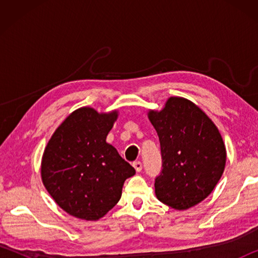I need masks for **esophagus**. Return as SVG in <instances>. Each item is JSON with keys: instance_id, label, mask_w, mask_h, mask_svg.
Listing matches in <instances>:
<instances>
[{"instance_id": "obj_1", "label": "esophagus", "mask_w": 258, "mask_h": 258, "mask_svg": "<svg viewBox=\"0 0 258 258\" xmlns=\"http://www.w3.org/2000/svg\"><path fill=\"white\" fill-rule=\"evenodd\" d=\"M133 167L135 168V171L137 172H141L142 171V163L141 161H134Z\"/></svg>"}]
</instances>
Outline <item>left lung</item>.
Segmentation results:
<instances>
[{"label":"left lung","instance_id":"obj_1","mask_svg":"<svg viewBox=\"0 0 258 258\" xmlns=\"http://www.w3.org/2000/svg\"><path fill=\"white\" fill-rule=\"evenodd\" d=\"M148 117L158 134L163 168L155 180L159 202L184 211L203 202L224 172L226 150L216 125L190 100L171 97Z\"/></svg>","mask_w":258,"mask_h":258}]
</instances>
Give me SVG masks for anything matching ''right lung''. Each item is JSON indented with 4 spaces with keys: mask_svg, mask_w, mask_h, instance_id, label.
<instances>
[{
    "mask_svg": "<svg viewBox=\"0 0 258 258\" xmlns=\"http://www.w3.org/2000/svg\"><path fill=\"white\" fill-rule=\"evenodd\" d=\"M118 112L99 113L90 107L73 111L45 147L43 184L58 206L81 220L103 217L121 197L135 169L106 142Z\"/></svg>",
    "mask_w": 258,
    "mask_h": 258,
    "instance_id": "obj_1",
    "label": "right lung"
}]
</instances>
